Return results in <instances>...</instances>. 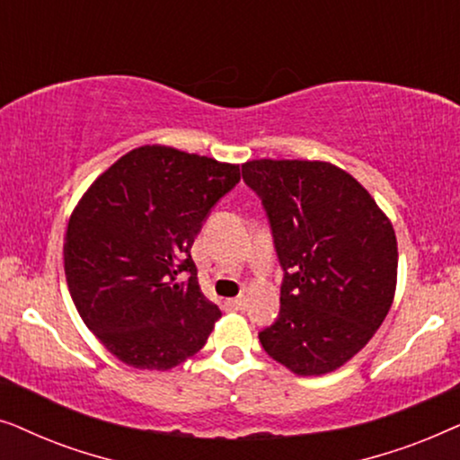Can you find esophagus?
<instances>
[{"mask_svg": "<svg viewBox=\"0 0 460 460\" xmlns=\"http://www.w3.org/2000/svg\"><path fill=\"white\" fill-rule=\"evenodd\" d=\"M226 305H228L230 310H244V305H247V297H244V295H238V297L226 301Z\"/></svg>", "mask_w": 460, "mask_h": 460, "instance_id": "obj_1", "label": "esophagus"}]
</instances>
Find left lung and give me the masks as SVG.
Masks as SVG:
<instances>
[{"instance_id":"1","label":"left lung","mask_w":460,"mask_h":460,"mask_svg":"<svg viewBox=\"0 0 460 460\" xmlns=\"http://www.w3.org/2000/svg\"><path fill=\"white\" fill-rule=\"evenodd\" d=\"M243 180L266 209L285 279L280 312L260 332L295 375L343 367L370 341L398 279L394 226L360 181L323 161H247Z\"/></svg>"}]
</instances>
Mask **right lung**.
Masks as SVG:
<instances>
[{"mask_svg": "<svg viewBox=\"0 0 460 460\" xmlns=\"http://www.w3.org/2000/svg\"><path fill=\"white\" fill-rule=\"evenodd\" d=\"M238 180V165L153 144L121 156L75 207L68 291L87 329L128 367L169 370L207 343L222 312L200 291L190 249Z\"/></svg>", "mask_w": 460, "mask_h": 460, "instance_id": "1", "label": "right lung"}]
</instances>
